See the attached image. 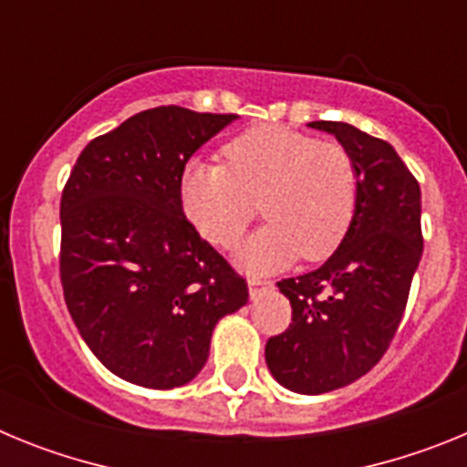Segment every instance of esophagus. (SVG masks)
Instances as JSON below:
<instances>
[{"instance_id":"1","label":"esophagus","mask_w":467,"mask_h":467,"mask_svg":"<svg viewBox=\"0 0 467 467\" xmlns=\"http://www.w3.org/2000/svg\"><path fill=\"white\" fill-rule=\"evenodd\" d=\"M247 285H250V295L257 296L259 292H264L266 287H271V280L262 278V275H250V278H247Z\"/></svg>"}]
</instances>
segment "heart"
<instances>
[{"mask_svg":"<svg viewBox=\"0 0 467 467\" xmlns=\"http://www.w3.org/2000/svg\"><path fill=\"white\" fill-rule=\"evenodd\" d=\"M226 166L189 161L180 203L193 229L234 247L262 210L269 222L247 238L245 269H274L304 254L325 259L341 245L358 208V171L337 142L283 126H257L224 144Z\"/></svg>","mask_w":467,"mask_h":467,"instance_id":"obj_1","label":"heart"}]
</instances>
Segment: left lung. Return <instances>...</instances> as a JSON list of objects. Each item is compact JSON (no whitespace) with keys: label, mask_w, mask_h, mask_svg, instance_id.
<instances>
[{"label":"left lung","mask_w":467,"mask_h":467,"mask_svg":"<svg viewBox=\"0 0 467 467\" xmlns=\"http://www.w3.org/2000/svg\"><path fill=\"white\" fill-rule=\"evenodd\" d=\"M332 133L358 171V208L337 253L316 271L278 283L292 323L266 341L280 386L320 395L365 377L402 320L423 253L420 187L386 140L341 121H313Z\"/></svg>","instance_id":"left-lung-1"}]
</instances>
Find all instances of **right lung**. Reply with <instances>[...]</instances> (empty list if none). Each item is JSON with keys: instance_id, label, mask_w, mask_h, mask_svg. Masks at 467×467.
<instances>
[{"instance_id": "add662e5", "label": "right lung", "mask_w": 467, "mask_h": 467, "mask_svg": "<svg viewBox=\"0 0 467 467\" xmlns=\"http://www.w3.org/2000/svg\"><path fill=\"white\" fill-rule=\"evenodd\" d=\"M236 114L168 105L90 140L60 198V280L74 325L111 374L168 390L192 381L247 283L198 236L180 172Z\"/></svg>"}]
</instances>
